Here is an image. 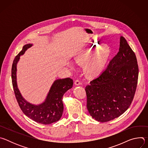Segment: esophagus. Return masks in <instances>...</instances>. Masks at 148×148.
<instances>
[{
    "label": "esophagus",
    "mask_w": 148,
    "mask_h": 148,
    "mask_svg": "<svg viewBox=\"0 0 148 148\" xmlns=\"http://www.w3.org/2000/svg\"><path fill=\"white\" fill-rule=\"evenodd\" d=\"M74 84H75L76 86H79V85H81V82H80V81H79L78 79H76L74 82Z\"/></svg>",
    "instance_id": "34e87169"
}]
</instances>
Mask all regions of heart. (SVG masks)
Returning a JSON list of instances; mask_svg holds the SVG:
<instances>
[{
    "instance_id": "obj_1",
    "label": "heart",
    "mask_w": 148,
    "mask_h": 148,
    "mask_svg": "<svg viewBox=\"0 0 148 148\" xmlns=\"http://www.w3.org/2000/svg\"><path fill=\"white\" fill-rule=\"evenodd\" d=\"M99 44L88 45L80 55L76 62L80 65H86L84 72L88 77H95L98 75L104 69L110 57V49L107 45Z\"/></svg>"
}]
</instances>
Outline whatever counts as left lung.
<instances>
[{
	"instance_id": "obj_1",
	"label": "left lung",
	"mask_w": 148,
	"mask_h": 148,
	"mask_svg": "<svg viewBox=\"0 0 148 148\" xmlns=\"http://www.w3.org/2000/svg\"><path fill=\"white\" fill-rule=\"evenodd\" d=\"M138 73L135 54L121 36L117 54L86 87L87 108L92 118L108 122L127 110L135 94Z\"/></svg>"
}]
</instances>
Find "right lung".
<instances>
[{"label":"right lung","instance_id":"obj_1","mask_svg":"<svg viewBox=\"0 0 148 148\" xmlns=\"http://www.w3.org/2000/svg\"><path fill=\"white\" fill-rule=\"evenodd\" d=\"M32 46V44L25 45L22 51L13 60L12 67L13 88L17 101L23 112L36 122L49 125L58 121L61 118L64 110L62 97L65 92L73 87V81L70 78L56 79L51 86L45 102L40 105H33L26 101L21 95L17 87L16 66L20 56Z\"/></svg>","mask_w":148,"mask_h":148}]
</instances>
